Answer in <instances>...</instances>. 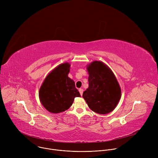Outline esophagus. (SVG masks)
<instances>
[{"mask_svg": "<svg viewBox=\"0 0 158 158\" xmlns=\"http://www.w3.org/2000/svg\"><path fill=\"white\" fill-rule=\"evenodd\" d=\"M79 93H80V94H81V96H82V94H83V89H81V88H80V89H79Z\"/></svg>", "mask_w": 158, "mask_h": 158, "instance_id": "1", "label": "esophagus"}]
</instances>
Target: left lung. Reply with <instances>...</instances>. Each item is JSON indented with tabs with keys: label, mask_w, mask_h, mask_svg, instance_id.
Here are the masks:
<instances>
[{
	"label": "left lung",
	"mask_w": 158,
	"mask_h": 158,
	"mask_svg": "<svg viewBox=\"0 0 158 158\" xmlns=\"http://www.w3.org/2000/svg\"><path fill=\"white\" fill-rule=\"evenodd\" d=\"M89 87L82 97L89 107L101 114L113 110L121 96V90L114 73L104 63L94 61L87 66Z\"/></svg>",
	"instance_id": "8db88e82"
}]
</instances>
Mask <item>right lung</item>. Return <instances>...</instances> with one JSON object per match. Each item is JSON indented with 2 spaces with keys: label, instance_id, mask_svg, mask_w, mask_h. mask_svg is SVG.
<instances>
[{
  "label": "right lung",
  "instance_id": "1",
  "mask_svg": "<svg viewBox=\"0 0 158 158\" xmlns=\"http://www.w3.org/2000/svg\"><path fill=\"white\" fill-rule=\"evenodd\" d=\"M69 71V63L59 65L47 76L39 89L40 102L52 113L67 110L76 97H81L74 81L68 77Z\"/></svg>",
  "mask_w": 158,
  "mask_h": 158
}]
</instances>
